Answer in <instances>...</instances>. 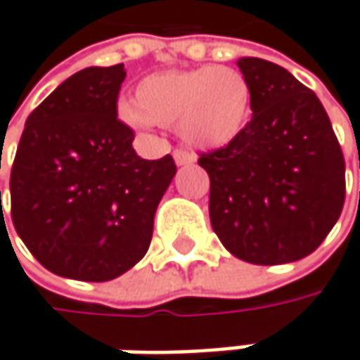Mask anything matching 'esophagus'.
I'll use <instances>...</instances> for the list:
<instances>
[{
    "label": "esophagus",
    "mask_w": 360,
    "mask_h": 360,
    "mask_svg": "<svg viewBox=\"0 0 360 360\" xmlns=\"http://www.w3.org/2000/svg\"><path fill=\"white\" fill-rule=\"evenodd\" d=\"M173 159L177 162V167H185V165H193L195 162V157L191 153H187V150H175Z\"/></svg>",
    "instance_id": "1"
}]
</instances>
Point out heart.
Listing matches in <instances>:
<instances>
[{
    "instance_id": "heart-1",
    "label": "heart",
    "mask_w": 360,
    "mask_h": 360,
    "mask_svg": "<svg viewBox=\"0 0 360 360\" xmlns=\"http://www.w3.org/2000/svg\"><path fill=\"white\" fill-rule=\"evenodd\" d=\"M132 101L122 110L130 126H177L187 144L218 150L243 134L250 87L238 71L207 65L148 75L136 85Z\"/></svg>"
}]
</instances>
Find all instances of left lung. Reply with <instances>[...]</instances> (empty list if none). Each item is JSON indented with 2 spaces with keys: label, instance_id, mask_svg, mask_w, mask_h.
<instances>
[{
  "label": "left lung",
  "instance_id": "obj_1",
  "mask_svg": "<svg viewBox=\"0 0 360 360\" xmlns=\"http://www.w3.org/2000/svg\"><path fill=\"white\" fill-rule=\"evenodd\" d=\"M250 87L243 134L201 155L210 220L230 255L283 264L311 255L345 205V157L324 105L283 67L236 60Z\"/></svg>",
  "mask_w": 360,
  "mask_h": 360
}]
</instances>
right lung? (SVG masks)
Wrapping results in <instances>:
<instances>
[{"label": "right lung", "mask_w": 360, "mask_h": 360, "mask_svg": "<svg viewBox=\"0 0 360 360\" xmlns=\"http://www.w3.org/2000/svg\"><path fill=\"white\" fill-rule=\"evenodd\" d=\"M124 65L87 67L26 120L11 167V220L36 261L77 281H112L146 255L177 173L171 155L140 159L117 120ZM1 195V191H0Z\"/></svg>", "instance_id": "right-lung-1"}]
</instances>
